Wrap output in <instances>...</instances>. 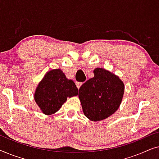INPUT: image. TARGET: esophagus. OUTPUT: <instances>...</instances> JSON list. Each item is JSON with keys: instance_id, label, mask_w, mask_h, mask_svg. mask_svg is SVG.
Wrapping results in <instances>:
<instances>
[{"instance_id": "obj_1", "label": "esophagus", "mask_w": 159, "mask_h": 159, "mask_svg": "<svg viewBox=\"0 0 159 159\" xmlns=\"http://www.w3.org/2000/svg\"><path fill=\"white\" fill-rule=\"evenodd\" d=\"M82 84V82H76V85H77V88L78 89H80V86H81Z\"/></svg>"}]
</instances>
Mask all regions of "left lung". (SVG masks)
I'll return each instance as SVG.
<instances>
[{
	"instance_id": "left-lung-1",
	"label": "left lung",
	"mask_w": 159,
	"mask_h": 159,
	"mask_svg": "<svg viewBox=\"0 0 159 159\" xmlns=\"http://www.w3.org/2000/svg\"><path fill=\"white\" fill-rule=\"evenodd\" d=\"M94 77L79 89V98L87 118L98 121L111 116L122 101L125 85L118 76L103 68L93 71Z\"/></svg>"
}]
</instances>
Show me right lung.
<instances>
[{
  "label": "right lung",
  "instance_id": "right-lung-1",
  "mask_svg": "<svg viewBox=\"0 0 159 159\" xmlns=\"http://www.w3.org/2000/svg\"><path fill=\"white\" fill-rule=\"evenodd\" d=\"M78 95V89L71 80H68L59 69L45 74L34 93V101L43 114L57 112L67 98Z\"/></svg>",
  "mask_w": 159,
  "mask_h": 159
}]
</instances>
